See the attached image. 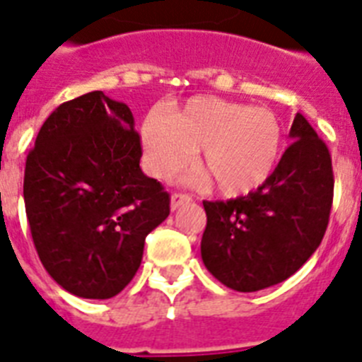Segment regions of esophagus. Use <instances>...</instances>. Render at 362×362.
Segmentation results:
<instances>
[{
  "mask_svg": "<svg viewBox=\"0 0 362 362\" xmlns=\"http://www.w3.org/2000/svg\"><path fill=\"white\" fill-rule=\"evenodd\" d=\"M191 197L189 194H182V193H175L171 197V209L175 211V209H178L180 206H184V204H189L191 202Z\"/></svg>",
  "mask_w": 362,
  "mask_h": 362,
  "instance_id": "1",
  "label": "esophagus"
}]
</instances>
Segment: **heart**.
<instances>
[{"mask_svg": "<svg viewBox=\"0 0 362 362\" xmlns=\"http://www.w3.org/2000/svg\"><path fill=\"white\" fill-rule=\"evenodd\" d=\"M140 138L147 169L162 180L177 177L200 148L197 169L229 199L273 177L284 142L273 111L215 96H194L168 116L151 112Z\"/></svg>", "mask_w": 362, "mask_h": 362, "instance_id": "obj_1", "label": "heart"}]
</instances>
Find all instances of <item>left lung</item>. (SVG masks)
<instances>
[{"instance_id": "1", "label": "left lung", "mask_w": 362, "mask_h": 362, "mask_svg": "<svg viewBox=\"0 0 362 362\" xmlns=\"http://www.w3.org/2000/svg\"><path fill=\"white\" fill-rule=\"evenodd\" d=\"M273 177L247 197L204 202V266L224 286L259 291L293 275L319 247L333 200L332 156L300 112Z\"/></svg>"}]
</instances>
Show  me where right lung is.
Segmentation results:
<instances>
[{"label":"right lung","instance_id":"1","mask_svg":"<svg viewBox=\"0 0 362 362\" xmlns=\"http://www.w3.org/2000/svg\"><path fill=\"white\" fill-rule=\"evenodd\" d=\"M133 112L93 90L56 109L27 156L25 211L43 268L81 298L120 293L169 194L140 168Z\"/></svg>","mask_w":362,"mask_h":362}]
</instances>
